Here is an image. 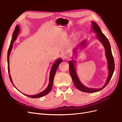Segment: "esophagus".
Returning a JSON list of instances; mask_svg holds the SVG:
<instances>
[{
    "label": "esophagus",
    "mask_w": 122,
    "mask_h": 122,
    "mask_svg": "<svg viewBox=\"0 0 122 122\" xmlns=\"http://www.w3.org/2000/svg\"><path fill=\"white\" fill-rule=\"evenodd\" d=\"M61 56H62V58L63 60H65V59L67 58L69 56V52L68 51H64V52H63L62 53V54H61Z\"/></svg>",
    "instance_id": "34e87169"
}]
</instances>
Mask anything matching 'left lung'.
<instances>
[{"mask_svg": "<svg viewBox=\"0 0 122 122\" xmlns=\"http://www.w3.org/2000/svg\"><path fill=\"white\" fill-rule=\"evenodd\" d=\"M92 22V30L94 31L95 33H96V37L98 39V40L100 42L104 47L105 51V55L106 57L107 61V67L109 74L108 75L107 78L106 79V82L104 84V86L101 88H89L86 86H85L81 82L78 76H77L76 69V61L75 60H72L69 61V70H70V73L71 75L74 84L75 86L78 88L80 91L83 92H86V93H95L99 91L102 90L103 88H104L108 82L111 79L113 73L114 71V62L113 57L112 54V52L111 50V47H110V43L108 41V40L106 37V36L103 34L101 31L100 28L99 27V26L94 21ZM87 40L83 41L81 42L79 45L75 48L73 51V53L75 55H76L77 50L79 48L80 49L83 48L86 45Z\"/></svg>", "mask_w": 122, "mask_h": 122, "instance_id": "1", "label": "left lung"}]
</instances>
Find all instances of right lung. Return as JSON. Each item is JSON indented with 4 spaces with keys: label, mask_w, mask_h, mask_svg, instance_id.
<instances>
[{
    "label": "right lung",
    "mask_w": 122,
    "mask_h": 122,
    "mask_svg": "<svg viewBox=\"0 0 122 122\" xmlns=\"http://www.w3.org/2000/svg\"><path fill=\"white\" fill-rule=\"evenodd\" d=\"M20 32V26L19 25H16V26L15 27V29L14 31L13 34V36H12V39L11 40V42H10V45L9 47V48L8 50V72H9V77L11 82L12 83L13 86H15L13 84V82L12 81V78H11V76L10 75V61H9V60H10V55L11 52V51H12V48L13 46V43L15 41V40H16L18 35L19 34V33ZM62 61V60L61 58H59L58 59L55 61L54 63L53 64L52 67H51V71L50 72V76H49V84L48 86L46 88V89L43 91V92H41L39 94H36L35 95H26L22 93L23 95H25L26 96H27L28 97L30 98H40L41 97L43 96H44L46 95L47 94H48L49 92H50V91L51 90V88L52 87V86H53V80H54V77L55 74V72H56V70L58 67V66L60 65L61 62ZM16 88H17L15 86ZM18 90V89H17ZM19 91V90H18Z\"/></svg>",
    "instance_id": "obj_1"
}]
</instances>
